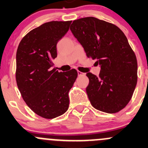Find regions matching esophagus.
<instances>
[{
    "label": "esophagus",
    "mask_w": 148,
    "mask_h": 148,
    "mask_svg": "<svg viewBox=\"0 0 148 148\" xmlns=\"http://www.w3.org/2000/svg\"><path fill=\"white\" fill-rule=\"evenodd\" d=\"M77 73H78V76H84L85 75V74L84 73H82V72H81V71H77Z\"/></svg>",
    "instance_id": "1"
}]
</instances>
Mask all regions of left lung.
Listing matches in <instances>:
<instances>
[{"label":"left lung","instance_id":"1","mask_svg":"<svg viewBox=\"0 0 148 148\" xmlns=\"http://www.w3.org/2000/svg\"><path fill=\"white\" fill-rule=\"evenodd\" d=\"M70 30L86 56L101 67L99 77L86 74L91 104L104 112H118L130 102L138 82L136 56L127 38L117 26L95 17L74 21Z\"/></svg>","mask_w":148,"mask_h":148}]
</instances>
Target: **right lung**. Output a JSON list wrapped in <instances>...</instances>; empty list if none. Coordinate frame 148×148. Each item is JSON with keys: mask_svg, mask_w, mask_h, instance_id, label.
Returning <instances> with one entry per match:
<instances>
[{"mask_svg": "<svg viewBox=\"0 0 148 148\" xmlns=\"http://www.w3.org/2000/svg\"><path fill=\"white\" fill-rule=\"evenodd\" d=\"M71 21H50L31 30L16 52V79L23 100L38 115L53 119L67 111L69 92L77 70L59 72L51 69L57 56L56 44L69 31Z\"/></svg>", "mask_w": 148, "mask_h": 148, "instance_id": "right-lung-1", "label": "right lung"}]
</instances>
